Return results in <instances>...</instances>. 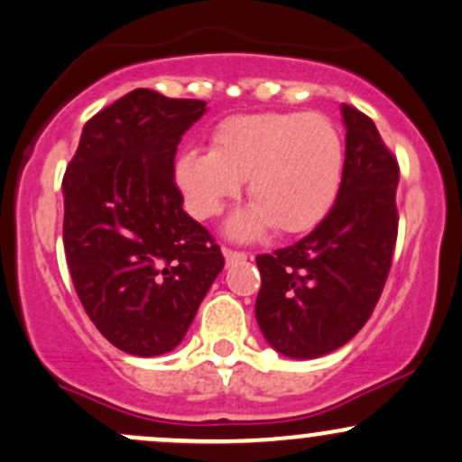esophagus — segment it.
Listing matches in <instances>:
<instances>
[{"label": "esophagus", "mask_w": 462, "mask_h": 462, "mask_svg": "<svg viewBox=\"0 0 462 462\" xmlns=\"http://www.w3.org/2000/svg\"><path fill=\"white\" fill-rule=\"evenodd\" d=\"M223 256H226L227 265H230V263H239V261H245V258H247L245 252H239V250H230V247H223Z\"/></svg>", "instance_id": "1"}]
</instances>
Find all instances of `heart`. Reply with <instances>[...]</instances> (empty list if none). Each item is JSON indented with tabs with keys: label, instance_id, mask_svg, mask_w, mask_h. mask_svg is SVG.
<instances>
[{
	"label": "heart",
	"instance_id": "heart-1",
	"mask_svg": "<svg viewBox=\"0 0 462 462\" xmlns=\"http://www.w3.org/2000/svg\"><path fill=\"white\" fill-rule=\"evenodd\" d=\"M342 171L344 140L327 116L272 111L223 120L210 151L180 157L177 180L201 219L215 217L247 180L254 206L232 219V235L254 236L267 226L296 235L327 215Z\"/></svg>",
	"mask_w": 462,
	"mask_h": 462
}]
</instances>
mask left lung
I'll use <instances>...</instances> for the list:
<instances>
[{"instance_id": "left-lung-1", "label": "left lung", "mask_w": 462, "mask_h": 462, "mask_svg": "<svg viewBox=\"0 0 462 462\" xmlns=\"http://www.w3.org/2000/svg\"><path fill=\"white\" fill-rule=\"evenodd\" d=\"M346 157L336 204L289 247L258 254L256 320L278 353L344 346L373 316L397 243L399 162L366 114L342 105Z\"/></svg>"}]
</instances>
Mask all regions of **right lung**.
<instances>
[{"instance_id": "1", "label": "right lung", "mask_w": 462, "mask_h": 462, "mask_svg": "<svg viewBox=\"0 0 462 462\" xmlns=\"http://www.w3.org/2000/svg\"><path fill=\"white\" fill-rule=\"evenodd\" d=\"M206 103L134 89L91 116L63 175V247L89 320L120 351H173L226 265L184 212L181 135Z\"/></svg>"}]
</instances>
